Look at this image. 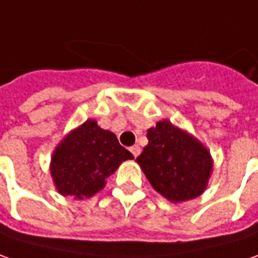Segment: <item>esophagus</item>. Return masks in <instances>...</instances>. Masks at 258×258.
<instances>
[{
	"label": "esophagus",
	"instance_id": "obj_1",
	"mask_svg": "<svg viewBox=\"0 0 258 258\" xmlns=\"http://www.w3.org/2000/svg\"><path fill=\"white\" fill-rule=\"evenodd\" d=\"M130 151L133 153V156H134V157H138L140 154H141V148H140L138 146L131 147V148H130Z\"/></svg>",
	"mask_w": 258,
	"mask_h": 258
}]
</instances>
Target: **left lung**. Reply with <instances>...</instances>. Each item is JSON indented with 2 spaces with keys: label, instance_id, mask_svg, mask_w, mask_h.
Wrapping results in <instances>:
<instances>
[{
  "label": "left lung",
  "instance_id": "1",
  "mask_svg": "<svg viewBox=\"0 0 258 258\" xmlns=\"http://www.w3.org/2000/svg\"><path fill=\"white\" fill-rule=\"evenodd\" d=\"M147 138L137 163L154 190L174 203L199 197L213 168L204 146L167 120L148 130Z\"/></svg>",
  "mask_w": 258,
  "mask_h": 258
}]
</instances>
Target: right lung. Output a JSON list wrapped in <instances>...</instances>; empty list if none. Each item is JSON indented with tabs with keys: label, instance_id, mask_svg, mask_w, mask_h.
<instances>
[{
	"label": "right lung",
	"instance_id": "right-lung-1",
	"mask_svg": "<svg viewBox=\"0 0 258 258\" xmlns=\"http://www.w3.org/2000/svg\"><path fill=\"white\" fill-rule=\"evenodd\" d=\"M131 158L133 154L120 146L115 134L88 120L57 147L51 160V175L59 194L88 199L102 190L105 178L122 161Z\"/></svg>",
	"mask_w": 258,
	"mask_h": 258
}]
</instances>
